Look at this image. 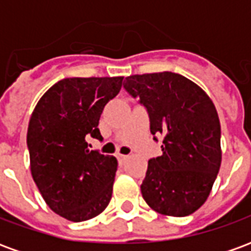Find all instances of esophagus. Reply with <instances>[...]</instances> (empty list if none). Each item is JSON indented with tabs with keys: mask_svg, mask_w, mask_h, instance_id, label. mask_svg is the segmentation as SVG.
Listing matches in <instances>:
<instances>
[{
	"mask_svg": "<svg viewBox=\"0 0 251 251\" xmlns=\"http://www.w3.org/2000/svg\"><path fill=\"white\" fill-rule=\"evenodd\" d=\"M117 158H118V161H120V163H124L126 158H127V156H126V154H121V153H118V154H117Z\"/></svg>",
	"mask_w": 251,
	"mask_h": 251,
	"instance_id": "esophagus-1",
	"label": "esophagus"
}]
</instances>
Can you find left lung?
<instances>
[{
    "instance_id": "8db88e82",
    "label": "left lung",
    "mask_w": 251,
    "mask_h": 251,
    "mask_svg": "<svg viewBox=\"0 0 251 251\" xmlns=\"http://www.w3.org/2000/svg\"><path fill=\"white\" fill-rule=\"evenodd\" d=\"M124 87L147 107L152 134L164 136L163 154L148 163L142 198L161 215L194 214L208 198L222 163L212 100L196 83L168 71L130 75Z\"/></svg>"
}]
</instances>
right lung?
<instances>
[{
    "label": "right lung",
    "instance_id": "right-lung-1",
    "mask_svg": "<svg viewBox=\"0 0 251 251\" xmlns=\"http://www.w3.org/2000/svg\"><path fill=\"white\" fill-rule=\"evenodd\" d=\"M122 80L66 77L41 97L30 115V174L48 207L67 221L93 219L110 203L117 158L90 151L86 137L102 138L99 118Z\"/></svg>",
    "mask_w": 251,
    "mask_h": 251
}]
</instances>
